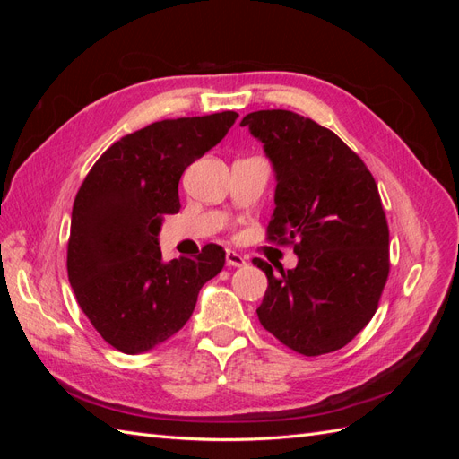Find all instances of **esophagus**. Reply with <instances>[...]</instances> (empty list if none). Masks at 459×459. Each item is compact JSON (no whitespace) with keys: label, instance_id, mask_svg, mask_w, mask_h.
I'll list each match as a JSON object with an SVG mask.
<instances>
[{"label":"esophagus","instance_id":"1","mask_svg":"<svg viewBox=\"0 0 459 459\" xmlns=\"http://www.w3.org/2000/svg\"><path fill=\"white\" fill-rule=\"evenodd\" d=\"M226 264H228V266L231 268H243L245 266V256L243 255H239V253H235V251H228L226 253Z\"/></svg>","mask_w":459,"mask_h":459}]
</instances>
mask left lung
Listing matches in <instances>:
<instances>
[{
  "instance_id": "8db88e82",
  "label": "left lung",
  "mask_w": 459,
  "mask_h": 459,
  "mask_svg": "<svg viewBox=\"0 0 459 459\" xmlns=\"http://www.w3.org/2000/svg\"><path fill=\"white\" fill-rule=\"evenodd\" d=\"M264 143L275 170L268 241L293 245L295 270L268 277L256 314L262 327L304 356L342 349L362 331L386 283L388 224L364 160L337 134L283 108L241 120Z\"/></svg>"
}]
</instances>
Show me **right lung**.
Segmentation results:
<instances>
[{"label":"right lung","instance_id":"add662e5","mask_svg":"<svg viewBox=\"0 0 459 459\" xmlns=\"http://www.w3.org/2000/svg\"><path fill=\"white\" fill-rule=\"evenodd\" d=\"M224 110L169 118L110 145L82 182L71 220L66 270L82 312L124 354L170 339L195 310L201 287L226 264L220 245L195 258L162 262L157 235L179 212L178 184L191 162L238 120Z\"/></svg>","mask_w":459,"mask_h":459}]
</instances>
